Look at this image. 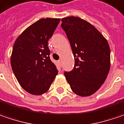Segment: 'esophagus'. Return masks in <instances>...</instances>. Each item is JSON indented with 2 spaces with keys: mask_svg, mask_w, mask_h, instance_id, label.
<instances>
[{
  "mask_svg": "<svg viewBox=\"0 0 124 124\" xmlns=\"http://www.w3.org/2000/svg\"><path fill=\"white\" fill-rule=\"evenodd\" d=\"M58 63H59L60 66H61V64H62V61H61V60H59V61H58Z\"/></svg>",
  "mask_w": 124,
  "mask_h": 124,
  "instance_id": "1",
  "label": "esophagus"
}]
</instances>
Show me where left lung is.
Wrapping results in <instances>:
<instances>
[{
    "label": "left lung",
    "mask_w": 124,
    "mask_h": 124,
    "mask_svg": "<svg viewBox=\"0 0 124 124\" xmlns=\"http://www.w3.org/2000/svg\"><path fill=\"white\" fill-rule=\"evenodd\" d=\"M61 27L70 41L75 67L65 72L72 91L89 96L101 88L110 69V49L102 33L89 22L78 16L61 19Z\"/></svg>",
    "instance_id": "1"
}]
</instances>
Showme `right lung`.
<instances>
[{
    "label": "right lung",
    "mask_w": 124,
    "mask_h": 124,
    "mask_svg": "<svg viewBox=\"0 0 124 124\" xmlns=\"http://www.w3.org/2000/svg\"><path fill=\"white\" fill-rule=\"evenodd\" d=\"M61 19H41L26 28L16 39L10 57L13 72L22 88L33 95L49 90L58 74L50 60L48 40Z\"/></svg>",
    "instance_id": "1"
}]
</instances>
